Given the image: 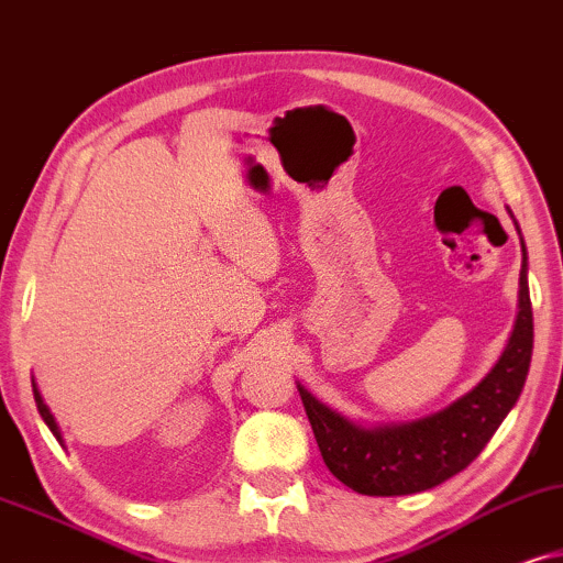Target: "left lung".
Wrapping results in <instances>:
<instances>
[{
	"label": "left lung",
	"mask_w": 563,
	"mask_h": 563,
	"mask_svg": "<svg viewBox=\"0 0 563 563\" xmlns=\"http://www.w3.org/2000/svg\"><path fill=\"white\" fill-rule=\"evenodd\" d=\"M517 309L512 334L494 368L451 407L417 422L363 427L329 409L298 384L327 468L352 492L368 497H401L432 489L466 468L520 399L528 378L533 355V306L526 244Z\"/></svg>",
	"instance_id": "1"
}]
</instances>
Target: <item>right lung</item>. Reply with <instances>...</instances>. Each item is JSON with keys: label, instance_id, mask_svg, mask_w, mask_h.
<instances>
[{"label": "right lung", "instance_id": "1", "mask_svg": "<svg viewBox=\"0 0 563 563\" xmlns=\"http://www.w3.org/2000/svg\"><path fill=\"white\" fill-rule=\"evenodd\" d=\"M33 396H35V404H37V411H41V417H43V422L48 424V430L56 434V440L58 443L64 445V438H62V430H58V424H56V419H54V415H51V409L46 407V401H43V396H41V391H37V386H35V380H33Z\"/></svg>", "mask_w": 563, "mask_h": 563}]
</instances>
